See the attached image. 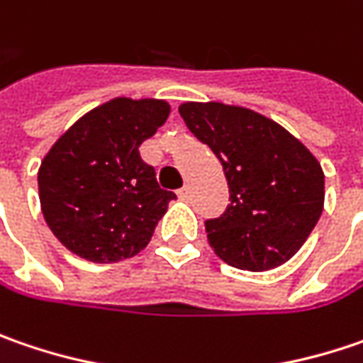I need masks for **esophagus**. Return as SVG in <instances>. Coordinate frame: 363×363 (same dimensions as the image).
Listing matches in <instances>:
<instances>
[{
    "mask_svg": "<svg viewBox=\"0 0 363 363\" xmlns=\"http://www.w3.org/2000/svg\"><path fill=\"white\" fill-rule=\"evenodd\" d=\"M177 196H179V198H182V200H186V198H188V196H190V186H188V184H186V186H184V188H179V190H177Z\"/></svg>",
    "mask_w": 363,
    "mask_h": 363,
    "instance_id": "34e87169",
    "label": "esophagus"
}]
</instances>
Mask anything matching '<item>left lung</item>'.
Returning <instances> with one entry per match:
<instances>
[{
  "label": "left lung",
  "mask_w": 363,
  "mask_h": 363,
  "mask_svg": "<svg viewBox=\"0 0 363 363\" xmlns=\"http://www.w3.org/2000/svg\"><path fill=\"white\" fill-rule=\"evenodd\" d=\"M179 114L227 177L230 204L204 223L214 253L249 272L288 262L323 212L325 175L317 159L278 122L241 106L186 101Z\"/></svg>",
  "instance_id": "left-lung-1"
}]
</instances>
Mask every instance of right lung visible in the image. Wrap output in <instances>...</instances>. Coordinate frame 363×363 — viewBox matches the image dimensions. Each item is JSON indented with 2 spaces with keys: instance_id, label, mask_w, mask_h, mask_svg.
Listing matches in <instances>:
<instances>
[{
  "instance_id": "1",
  "label": "right lung",
  "mask_w": 363,
  "mask_h": 363,
  "mask_svg": "<svg viewBox=\"0 0 363 363\" xmlns=\"http://www.w3.org/2000/svg\"><path fill=\"white\" fill-rule=\"evenodd\" d=\"M169 112L163 100L114 98L82 116L46 153L38 169L40 206L71 253L114 263L149 245L175 194L157 184L138 147Z\"/></svg>"
}]
</instances>
